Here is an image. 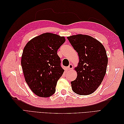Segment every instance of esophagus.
Returning <instances> with one entry per match:
<instances>
[{"instance_id": "obj_1", "label": "esophagus", "mask_w": 124, "mask_h": 124, "mask_svg": "<svg viewBox=\"0 0 124 124\" xmlns=\"http://www.w3.org/2000/svg\"><path fill=\"white\" fill-rule=\"evenodd\" d=\"M72 68H73V66L72 64H71V63H70V64L68 67H67V69H68V70H70Z\"/></svg>"}]
</instances>
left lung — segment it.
Instances as JSON below:
<instances>
[{"label": "left lung", "instance_id": "8db88e82", "mask_svg": "<svg viewBox=\"0 0 124 124\" xmlns=\"http://www.w3.org/2000/svg\"><path fill=\"white\" fill-rule=\"evenodd\" d=\"M79 57L76 79L71 82L73 91L80 95H88L97 89L106 73L108 59L106 51L99 41L88 35L67 37Z\"/></svg>", "mask_w": 124, "mask_h": 124}]
</instances>
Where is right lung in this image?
<instances>
[{
    "mask_svg": "<svg viewBox=\"0 0 124 124\" xmlns=\"http://www.w3.org/2000/svg\"><path fill=\"white\" fill-rule=\"evenodd\" d=\"M65 41L64 37L46 32L33 38L24 47L22 70L26 83L36 95L48 97L55 93L64 72L57 52Z\"/></svg>",
    "mask_w": 124,
    "mask_h": 124,
    "instance_id": "add662e5",
    "label": "right lung"
}]
</instances>
